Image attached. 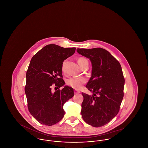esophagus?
Masks as SVG:
<instances>
[{"label": "esophagus", "instance_id": "1", "mask_svg": "<svg viewBox=\"0 0 148 148\" xmlns=\"http://www.w3.org/2000/svg\"><path fill=\"white\" fill-rule=\"evenodd\" d=\"M80 91H79V90H74V93H75V94H79V93H80Z\"/></svg>", "mask_w": 148, "mask_h": 148}]
</instances>
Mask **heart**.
Masks as SVG:
<instances>
[{"label": "heart", "mask_w": 148, "mask_h": 148, "mask_svg": "<svg viewBox=\"0 0 148 148\" xmlns=\"http://www.w3.org/2000/svg\"><path fill=\"white\" fill-rule=\"evenodd\" d=\"M86 59L83 58H79L78 59L77 62L80 66H82L83 62ZM62 69L63 71H64L65 70V62H64L62 64ZM85 82H86V80L84 78L74 77H71L68 79L66 81V84L74 89H79L82 87V86L85 84Z\"/></svg>", "instance_id": "b5f03b06"}]
</instances>
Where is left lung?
I'll return each mask as SVG.
<instances>
[{
  "label": "left lung",
  "mask_w": 148,
  "mask_h": 148,
  "mask_svg": "<svg viewBox=\"0 0 148 148\" xmlns=\"http://www.w3.org/2000/svg\"><path fill=\"white\" fill-rule=\"evenodd\" d=\"M79 54L91 62L92 77L86 87L92 95L82 92L81 114L94 127H102L117 115L124 97L125 80L119 62L103 48L79 49Z\"/></svg>",
  "instance_id": "obj_1"
}]
</instances>
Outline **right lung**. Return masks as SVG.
<instances>
[{
    "label": "right lung",
    "mask_w": 148,
    "mask_h": 148,
    "mask_svg": "<svg viewBox=\"0 0 148 148\" xmlns=\"http://www.w3.org/2000/svg\"><path fill=\"white\" fill-rule=\"evenodd\" d=\"M75 48H64L49 44L32 58L26 74L25 93L29 111L40 124L51 126L63 119L64 103L74 96V90L64 85L62 66L64 60L73 56ZM64 88L51 92L53 84Z\"/></svg>",
    "instance_id": "right-lung-1"
}]
</instances>
